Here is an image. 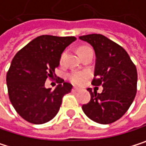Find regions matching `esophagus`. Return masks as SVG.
Wrapping results in <instances>:
<instances>
[{"label": "esophagus", "mask_w": 146, "mask_h": 146, "mask_svg": "<svg viewBox=\"0 0 146 146\" xmlns=\"http://www.w3.org/2000/svg\"><path fill=\"white\" fill-rule=\"evenodd\" d=\"M72 91H73V92H77V91H79V88H78L74 87V88H72Z\"/></svg>", "instance_id": "esophagus-1"}]
</instances>
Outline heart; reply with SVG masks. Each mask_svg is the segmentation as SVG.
<instances>
[{
    "mask_svg": "<svg viewBox=\"0 0 146 146\" xmlns=\"http://www.w3.org/2000/svg\"><path fill=\"white\" fill-rule=\"evenodd\" d=\"M85 48H88V47H86V46L80 47L79 50H78V51L80 52L82 50H83V49H85ZM64 57H65V52H64V53L62 54L61 59H60L61 62L64 61ZM88 76V74L87 72H73V73H71V74L70 75L69 77H70V80L73 83L77 84V85H80V84H82V83L84 82V81L87 79Z\"/></svg>",
    "mask_w": 146,
    "mask_h": 146,
    "instance_id": "b5f03b06",
    "label": "heart"
}]
</instances>
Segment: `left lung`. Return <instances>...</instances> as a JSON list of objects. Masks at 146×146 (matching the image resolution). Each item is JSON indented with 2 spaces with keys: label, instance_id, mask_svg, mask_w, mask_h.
Returning <instances> with one entry per match:
<instances>
[{
  "label": "left lung",
  "instance_id": "obj_1",
  "mask_svg": "<svg viewBox=\"0 0 146 146\" xmlns=\"http://www.w3.org/2000/svg\"><path fill=\"white\" fill-rule=\"evenodd\" d=\"M93 46L96 66L92 84L102 85V92L88 88L91 99L82 105L84 113L95 122L110 124L121 118L132 105L137 92V69L120 45L102 34L79 37Z\"/></svg>",
  "mask_w": 146,
  "mask_h": 146
}]
</instances>
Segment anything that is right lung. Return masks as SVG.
<instances>
[{
	"label": "right lung",
	"mask_w": 146,
	"mask_h": 146,
	"mask_svg": "<svg viewBox=\"0 0 146 146\" xmlns=\"http://www.w3.org/2000/svg\"><path fill=\"white\" fill-rule=\"evenodd\" d=\"M75 37L42 35L19 50L7 73V86L10 102L27 121L39 125L57 115L62 98L71 91L72 85L58 79L54 90L44 82L52 78L58 67L61 54L74 42Z\"/></svg>",
	"instance_id": "obj_1"
}]
</instances>
